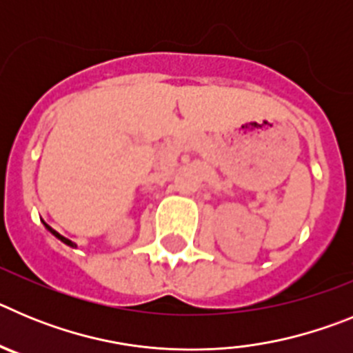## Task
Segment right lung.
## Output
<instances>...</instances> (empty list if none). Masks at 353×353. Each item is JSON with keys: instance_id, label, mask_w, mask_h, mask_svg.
Here are the masks:
<instances>
[{"instance_id": "add662e5", "label": "right lung", "mask_w": 353, "mask_h": 353, "mask_svg": "<svg viewBox=\"0 0 353 353\" xmlns=\"http://www.w3.org/2000/svg\"><path fill=\"white\" fill-rule=\"evenodd\" d=\"M43 224H46V223H43ZM46 228H48V230H49V232L52 233V235H54V236H58V239H60L61 242H63V244L70 245V248H76V245H74V242H70V240H68V239H65V236H61L60 233H58V232H54V230H52L51 226H48V224H46Z\"/></svg>"}]
</instances>
